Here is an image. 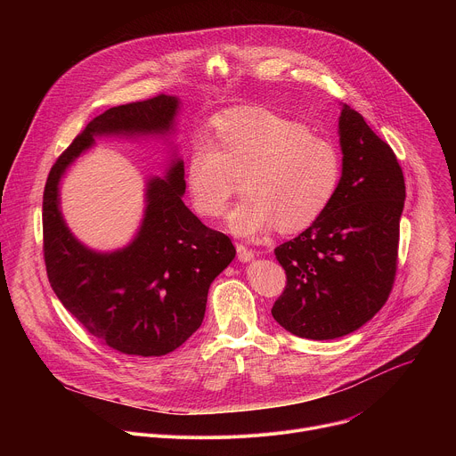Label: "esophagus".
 <instances>
[{"label":"esophagus","mask_w":456,"mask_h":456,"mask_svg":"<svg viewBox=\"0 0 456 456\" xmlns=\"http://www.w3.org/2000/svg\"><path fill=\"white\" fill-rule=\"evenodd\" d=\"M236 250H238V259L241 264H247V262H250V259L254 257V250L252 248H248V247H245V245H236Z\"/></svg>","instance_id":"obj_1"}]
</instances>
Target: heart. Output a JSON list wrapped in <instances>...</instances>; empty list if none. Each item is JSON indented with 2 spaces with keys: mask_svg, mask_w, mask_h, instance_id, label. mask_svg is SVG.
Masks as SVG:
<instances>
[{
  "mask_svg": "<svg viewBox=\"0 0 456 456\" xmlns=\"http://www.w3.org/2000/svg\"><path fill=\"white\" fill-rule=\"evenodd\" d=\"M336 148L308 127L265 108H241L216 118L209 142L194 146L183 164V183L194 213L220 218L238 191L245 197L229 215L236 236L280 227L296 232L327 209L339 185Z\"/></svg>",
  "mask_w": 456,
  "mask_h": 456,
  "instance_id": "1",
  "label": "heart"
}]
</instances>
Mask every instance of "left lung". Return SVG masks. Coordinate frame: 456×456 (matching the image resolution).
I'll use <instances>...</instances> for the list:
<instances>
[{
    "label": "left lung",
    "mask_w": 456,
    "mask_h": 456,
    "mask_svg": "<svg viewBox=\"0 0 456 456\" xmlns=\"http://www.w3.org/2000/svg\"><path fill=\"white\" fill-rule=\"evenodd\" d=\"M338 134L343 166L330 206L274 250L287 287L273 315L287 332L314 341L355 332L386 303L406 200L395 153L348 104H341Z\"/></svg>",
    "instance_id": "left-lung-1"
}]
</instances>
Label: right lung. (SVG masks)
<instances>
[{
  "label": "right lung",
  "instance_id": "obj_1",
  "mask_svg": "<svg viewBox=\"0 0 456 456\" xmlns=\"http://www.w3.org/2000/svg\"><path fill=\"white\" fill-rule=\"evenodd\" d=\"M176 95L122 104L95 117L50 169L43 194V241L48 281L83 327L110 348L160 357L200 329L208 292L236 256L229 236L206 227L182 202L183 160L170 142L164 177L145 186L138 234L115 251L85 246L60 211V180L102 136L169 142L180 111Z\"/></svg>",
  "mask_w": 456,
  "mask_h": 456
}]
</instances>
